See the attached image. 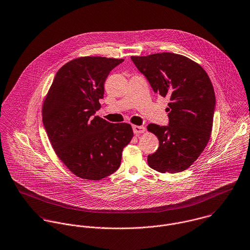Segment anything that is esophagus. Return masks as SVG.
<instances>
[{"instance_id":"obj_1","label":"esophagus","mask_w":250,"mask_h":250,"mask_svg":"<svg viewBox=\"0 0 250 250\" xmlns=\"http://www.w3.org/2000/svg\"><path fill=\"white\" fill-rule=\"evenodd\" d=\"M133 131L136 135H140L145 132V128L143 126H138V125H134L133 126Z\"/></svg>"}]
</instances>
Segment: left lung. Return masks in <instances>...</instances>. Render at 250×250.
<instances>
[{"mask_svg":"<svg viewBox=\"0 0 250 250\" xmlns=\"http://www.w3.org/2000/svg\"><path fill=\"white\" fill-rule=\"evenodd\" d=\"M153 90L169 99L168 126L149 124L147 130L159 140L158 150L148 156V166L161 173L188 168L211 138L215 96L206 71L190 59L159 53L131 57Z\"/></svg>","mask_w":250,"mask_h":250,"instance_id":"obj_1","label":"left lung"}]
</instances>
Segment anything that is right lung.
<instances>
[{"label":"right lung","mask_w":250,"mask_h":250,"mask_svg":"<svg viewBox=\"0 0 250 250\" xmlns=\"http://www.w3.org/2000/svg\"><path fill=\"white\" fill-rule=\"evenodd\" d=\"M123 59L88 56L57 72L42 106V120L59 159L80 178L100 180L116 171L123 148L134 137L128 123H109L98 115L104 83Z\"/></svg>","instance_id":"obj_1"}]
</instances>
